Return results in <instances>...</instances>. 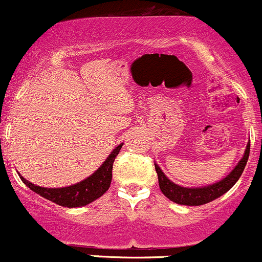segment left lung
<instances>
[{"label":"left lung","instance_id":"left-lung-1","mask_svg":"<svg viewBox=\"0 0 262 262\" xmlns=\"http://www.w3.org/2000/svg\"><path fill=\"white\" fill-rule=\"evenodd\" d=\"M249 154H250V143H248V145H246L244 156L242 158V160L237 162V165L234 167V170L231 171L229 175L224 177L219 182L204 186V187H181V186L170 181L165 176V173L162 172L160 167L155 164V170L159 179V186H160L162 193L169 198L170 201H172V202L177 204H183V206H201V204L212 202L215 198L223 196L225 192L229 191L235 185L239 177L242 176L243 171L245 169Z\"/></svg>","mask_w":262,"mask_h":262}]
</instances>
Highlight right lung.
Listing matches in <instances>:
<instances>
[{"label":"right lung","instance_id":"obj_1","mask_svg":"<svg viewBox=\"0 0 262 262\" xmlns=\"http://www.w3.org/2000/svg\"><path fill=\"white\" fill-rule=\"evenodd\" d=\"M123 145L119 144L116 149L111 152L106 161L101 165L100 169H97L91 176L87 177L79 183H75L69 187L61 188H47L40 186L33 185L28 180L19 175L23 183L32 189L33 192L38 193L39 196L47 198L52 202L59 204V206L68 207V208H75V207H82L86 204L93 202L95 200L100 198L102 194L106 193L110 188L111 181H112V169L113 162L116 156L118 155L119 150Z\"/></svg>","mask_w":262,"mask_h":262}]
</instances>
